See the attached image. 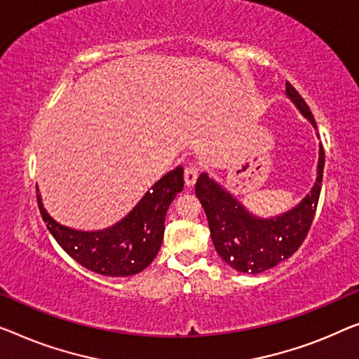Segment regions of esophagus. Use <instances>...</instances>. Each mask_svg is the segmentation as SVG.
<instances>
[{
	"label": "esophagus",
	"mask_w": 359,
	"mask_h": 359,
	"mask_svg": "<svg viewBox=\"0 0 359 359\" xmlns=\"http://www.w3.org/2000/svg\"><path fill=\"white\" fill-rule=\"evenodd\" d=\"M184 175H185L187 187H194L196 179H198V169L195 168V165H187Z\"/></svg>",
	"instance_id": "1"
}]
</instances>
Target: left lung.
<instances>
[{"mask_svg":"<svg viewBox=\"0 0 359 359\" xmlns=\"http://www.w3.org/2000/svg\"><path fill=\"white\" fill-rule=\"evenodd\" d=\"M285 93L316 128L313 112L290 82L285 83ZM324 163V149L319 145L318 177L311 191L298 206L271 219L253 216L237 198L203 172L196 180L195 194L205 208L217 255L235 271L247 274H259L290 258L302 247L316 214Z\"/></svg>","mask_w":359,"mask_h":359,"instance_id":"8db88e82","label":"left lung"}]
</instances>
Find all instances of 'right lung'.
I'll use <instances>...</instances> for the list:
<instances>
[{
    "label": "right lung",
    "instance_id": "obj_1",
    "mask_svg": "<svg viewBox=\"0 0 359 359\" xmlns=\"http://www.w3.org/2000/svg\"><path fill=\"white\" fill-rule=\"evenodd\" d=\"M182 190L184 168L179 165L163 175L121 222L96 232L57 224L43 208L39 189L36 200L48 231L71 258L98 274L126 277L142 272L156 258L164 237L165 212Z\"/></svg>",
    "mask_w": 359,
    "mask_h": 359
}]
</instances>
